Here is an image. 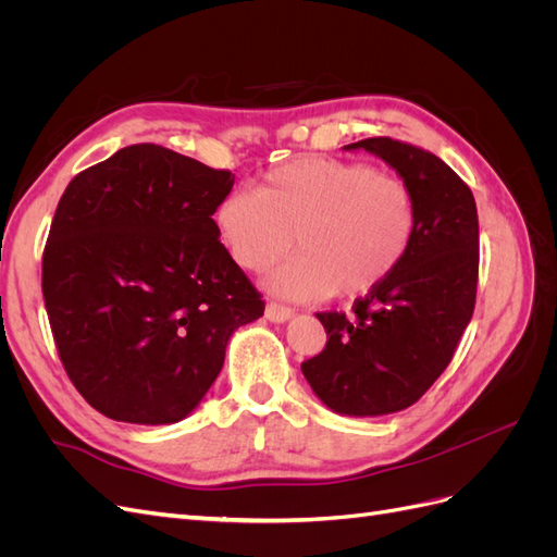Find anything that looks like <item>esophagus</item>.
Masks as SVG:
<instances>
[{
	"label": "esophagus",
	"mask_w": 557,
	"mask_h": 557,
	"mask_svg": "<svg viewBox=\"0 0 557 557\" xmlns=\"http://www.w3.org/2000/svg\"><path fill=\"white\" fill-rule=\"evenodd\" d=\"M267 320H272V323H288V320L295 315V311L290 307H281L276 301H269L267 309H264Z\"/></svg>",
	"instance_id": "esophagus-1"
}]
</instances>
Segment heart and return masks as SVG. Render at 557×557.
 Instances as JSON below:
<instances>
[{"label":"heart","mask_w":557,"mask_h":557,"mask_svg":"<svg viewBox=\"0 0 557 557\" xmlns=\"http://www.w3.org/2000/svg\"><path fill=\"white\" fill-rule=\"evenodd\" d=\"M232 260L264 272L295 246L293 262L264 278L274 295L318 301L376 290L409 256L418 201L407 183L369 164L305 156L269 172L258 190H234L215 209Z\"/></svg>","instance_id":"b5f03b06"}]
</instances>
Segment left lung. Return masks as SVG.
I'll return each instance as SVG.
<instances>
[{"mask_svg": "<svg viewBox=\"0 0 557 557\" xmlns=\"http://www.w3.org/2000/svg\"><path fill=\"white\" fill-rule=\"evenodd\" d=\"M393 166L418 201V230L397 272L352 315L315 313L323 352L301 364L315 397L342 416L376 418L409 409L442 376L476 301L479 215L471 190L423 148L387 137L344 146Z\"/></svg>", "mask_w": 557, "mask_h": 557, "instance_id": "left-lung-1", "label": "left lung"}]
</instances>
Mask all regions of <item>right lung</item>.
I'll return each mask as SVG.
<instances>
[{"mask_svg": "<svg viewBox=\"0 0 557 557\" xmlns=\"http://www.w3.org/2000/svg\"><path fill=\"white\" fill-rule=\"evenodd\" d=\"M230 172L156 144L74 176L44 250L41 290L60 360L107 418L172 425L197 409L230 336L264 313L213 213Z\"/></svg>", "mask_w": 557, "mask_h": 557, "instance_id": "1", "label": "right lung"}]
</instances>
